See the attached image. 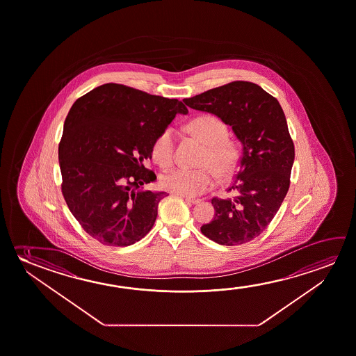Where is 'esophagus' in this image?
Instances as JSON below:
<instances>
[{"instance_id":"34e87169","label":"esophagus","mask_w":356,"mask_h":356,"mask_svg":"<svg viewBox=\"0 0 356 356\" xmlns=\"http://www.w3.org/2000/svg\"><path fill=\"white\" fill-rule=\"evenodd\" d=\"M181 197L184 198L187 203H190V204H198V203H201V200H196V198H190L187 197V196H181Z\"/></svg>"}]
</instances>
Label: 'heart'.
Returning a JSON list of instances; mask_svg holds the SVG:
<instances>
[{"mask_svg": "<svg viewBox=\"0 0 356 356\" xmlns=\"http://www.w3.org/2000/svg\"><path fill=\"white\" fill-rule=\"evenodd\" d=\"M187 131L204 144L198 169L170 170L160 177V185L166 191L181 196H197L213 186L214 174L227 179L234 174L239 164V149L230 140L228 127L213 115H198L187 124ZM176 138L172 128H165L155 138L152 148L154 161L160 168H169L174 161Z\"/></svg>", "mask_w": 356, "mask_h": 356, "instance_id": "obj_1", "label": "heart"}]
</instances>
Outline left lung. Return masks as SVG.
I'll list each match as a JSON object with an SVG mask.
<instances>
[{
  "label": "left lung",
  "mask_w": 356,
  "mask_h": 356,
  "mask_svg": "<svg viewBox=\"0 0 356 356\" xmlns=\"http://www.w3.org/2000/svg\"><path fill=\"white\" fill-rule=\"evenodd\" d=\"M184 102L229 124L241 140L239 170L228 191L233 198H212L213 220L203 236L220 245H241L260 236L277 213L290 188L295 145L279 101L249 81H233Z\"/></svg>",
  "instance_id": "obj_1"
}]
</instances>
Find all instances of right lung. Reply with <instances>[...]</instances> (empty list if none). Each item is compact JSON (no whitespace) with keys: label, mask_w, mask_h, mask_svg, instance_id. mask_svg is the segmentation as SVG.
<instances>
[{"label":"right lung","mask_w":356,"mask_h":356,"mask_svg":"<svg viewBox=\"0 0 356 356\" xmlns=\"http://www.w3.org/2000/svg\"><path fill=\"white\" fill-rule=\"evenodd\" d=\"M186 106L120 83L75 101L59 143L61 192L82 229L104 245L128 246L153 228L166 192L139 191L156 180L144 166L176 113Z\"/></svg>","instance_id":"1"}]
</instances>
